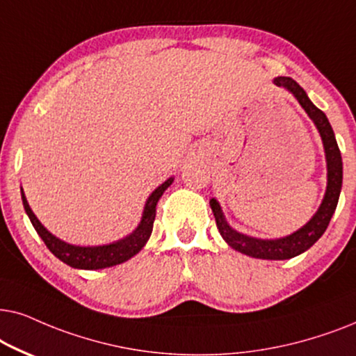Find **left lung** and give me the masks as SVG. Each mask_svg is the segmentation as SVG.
<instances>
[{"mask_svg": "<svg viewBox=\"0 0 356 356\" xmlns=\"http://www.w3.org/2000/svg\"><path fill=\"white\" fill-rule=\"evenodd\" d=\"M273 83L277 84V86L286 88L288 91L295 94L298 102H300L301 107L307 112V115L312 118V122L316 123L317 130H319L321 134L327 159V191L319 210H317L316 215L312 216V220L307 222L306 226H302L301 229H298L296 233H293L291 236H286V238L282 239L265 241L249 238V236L241 234L238 231H234L233 227H229V225L225 221L221 208L218 205L215 198L210 200V207L213 215H215L220 234L234 250L255 259L285 260L296 257V255L305 252V250L309 249L311 245L325 233L327 226H329L330 222V218H332L335 208H337L340 188H342V156H340L337 140H335L334 130L332 127H330L329 120H327L325 113L309 101L305 89H302L295 79L288 78V76H278V78H275Z\"/></svg>", "mask_w": 356, "mask_h": 356, "instance_id": "left-lung-1", "label": "left lung"}]
</instances>
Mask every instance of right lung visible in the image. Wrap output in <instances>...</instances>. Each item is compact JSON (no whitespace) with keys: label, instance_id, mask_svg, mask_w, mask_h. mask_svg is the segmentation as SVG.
Here are the masks:
<instances>
[{"label":"right lung","instance_id":"1","mask_svg":"<svg viewBox=\"0 0 356 356\" xmlns=\"http://www.w3.org/2000/svg\"><path fill=\"white\" fill-rule=\"evenodd\" d=\"M174 179H168L163 186H159L156 191L151 193L148 202H146L143 218H141L140 226L131 233L127 236L125 239L117 241L113 244L107 245H94V248H79V245H71L66 244L58 238H55L54 234H50L49 231L42 226V222L37 220L34 213H32L29 203H27L26 197H24L22 192V203L24 210H26L27 216L32 222V226L35 227L37 234L40 236L42 241H44L47 248L55 257H58L61 262L73 268H83V270H97V268H107L113 267V265H118L125 260L134 257L135 254H138L146 241L149 239L151 231H153V222L156 218V205H158L161 195H163L165 188H168L170 184H172Z\"/></svg>","mask_w":356,"mask_h":356}]
</instances>
